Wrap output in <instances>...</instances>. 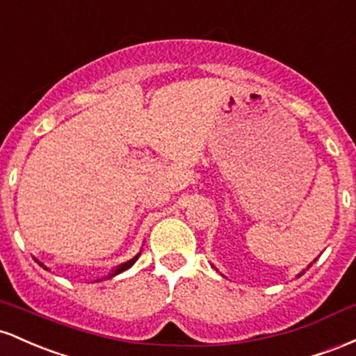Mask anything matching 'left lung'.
<instances>
[{
	"mask_svg": "<svg viewBox=\"0 0 356 356\" xmlns=\"http://www.w3.org/2000/svg\"><path fill=\"white\" fill-rule=\"evenodd\" d=\"M314 261H316V259H314ZM314 261H313V262H314ZM313 262H311V264H313ZM311 264H309V266H307V269H309V267H311ZM305 270H306V269H305ZM305 270H301V273H299V274L296 275V277H301V275H302V274H305Z\"/></svg>",
	"mask_w": 356,
	"mask_h": 356,
	"instance_id": "obj_1",
	"label": "left lung"
}]
</instances>
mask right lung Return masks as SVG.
<instances>
[{
  "instance_id": "right-lung-1",
  "label": "right lung",
  "mask_w": 356,
  "mask_h": 356,
  "mask_svg": "<svg viewBox=\"0 0 356 356\" xmlns=\"http://www.w3.org/2000/svg\"><path fill=\"white\" fill-rule=\"evenodd\" d=\"M139 255H141V252H139V254H136L133 259H129V261H127V262H124V264H121V266H118V267H115V269H113V270H111V274H109V275H106V277H102V279H111V277H114V275H118V274L124 273V270H127V269H129V267H133V264H134V262H136V261H138V259H139ZM35 261H37V259H35ZM37 262H38V264H40V266H42V267H43V269H47V270H49V267H45V266H43V264H42V262H40V261H37ZM102 279H97V281H102ZM97 281H95V282H97Z\"/></svg>"
}]
</instances>
